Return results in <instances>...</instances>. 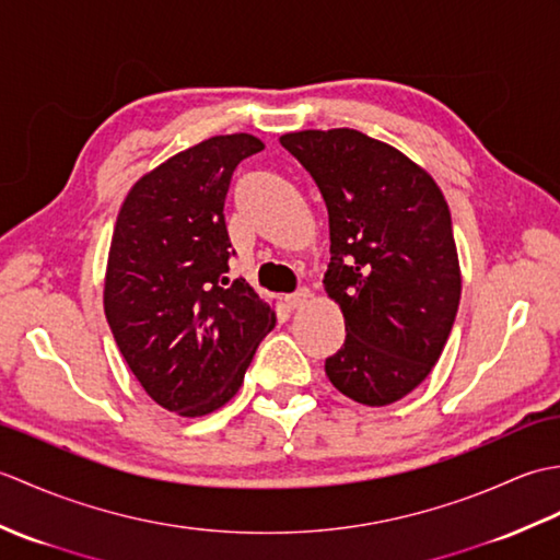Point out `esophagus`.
I'll return each instance as SVG.
<instances>
[{
    "mask_svg": "<svg viewBox=\"0 0 560 560\" xmlns=\"http://www.w3.org/2000/svg\"><path fill=\"white\" fill-rule=\"evenodd\" d=\"M307 299H311V291L307 289H299L295 293H289L287 299H283V303H287L291 311H295V307H303L307 303Z\"/></svg>",
    "mask_w": 560,
    "mask_h": 560,
    "instance_id": "34e87169",
    "label": "esophagus"
}]
</instances>
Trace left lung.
I'll return each mask as SVG.
<instances>
[{"label":"left lung","instance_id":"left-lung-1","mask_svg":"<svg viewBox=\"0 0 560 560\" xmlns=\"http://www.w3.org/2000/svg\"><path fill=\"white\" fill-rule=\"evenodd\" d=\"M279 141L329 211L323 283L347 339L325 373L349 399L385 407L423 383L455 323L462 277L447 201L401 151L355 129H305Z\"/></svg>","mask_w":560,"mask_h":560}]
</instances>
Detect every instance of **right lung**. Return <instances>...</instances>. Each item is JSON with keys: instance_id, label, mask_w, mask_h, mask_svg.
Here are the masks:
<instances>
[{"instance_id": "add662e5", "label": "right lung", "mask_w": 560, "mask_h": 560, "mask_svg": "<svg viewBox=\"0 0 560 560\" xmlns=\"http://www.w3.org/2000/svg\"><path fill=\"white\" fill-rule=\"evenodd\" d=\"M265 149L211 137L129 189L117 213L103 305L129 371L163 409L205 416L243 385L277 317L245 279L229 281L223 205L233 171Z\"/></svg>"}]
</instances>
